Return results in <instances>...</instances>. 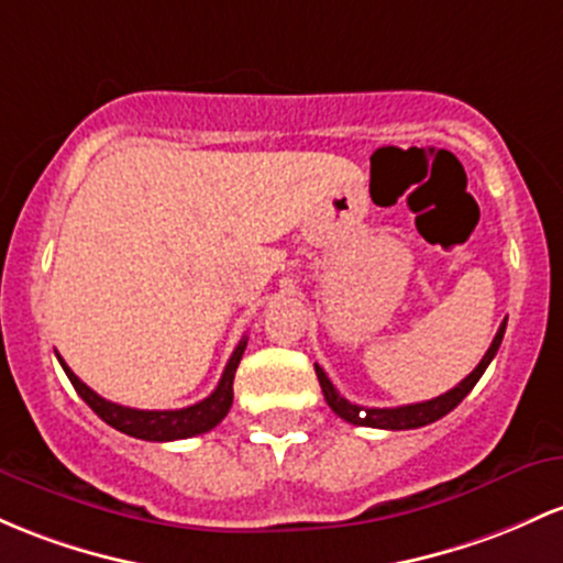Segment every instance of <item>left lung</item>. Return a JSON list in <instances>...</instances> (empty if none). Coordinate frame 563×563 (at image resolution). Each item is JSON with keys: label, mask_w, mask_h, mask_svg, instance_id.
<instances>
[{"label": "left lung", "mask_w": 563, "mask_h": 563, "mask_svg": "<svg viewBox=\"0 0 563 563\" xmlns=\"http://www.w3.org/2000/svg\"><path fill=\"white\" fill-rule=\"evenodd\" d=\"M505 325H508V320H503V325H499V331H497V336H494L492 347L486 350V355L481 357L478 366H475L473 372L460 382V385L452 387V390H449V393L438 395V398L422 400V404L398 406V409H366V406L350 404L347 398H342V395L336 393V387L331 385V379H329V376H325V372L318 366V363H314V374H318L320 390H323V395H325V404H329L331 411L339 413V417H342L344 422L361 424V428H379V430H413V428H424V424H430V422H435V419L446 417V413L452 411V409H456V406L462 404V398H465V395L473 390L475 382H478L481 376H484L486 366H489L492 357L497 355L499 344H503Z\"/></svg>", "instance_id": "8db88e82"}]
</instances>
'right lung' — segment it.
I'll return each instance as SVG.
<instances>
[{
  "instance_id": "1",
  "label": "right lung",
  "mask_w": 563,
  "mask_h": 563,
  "mask_svg": "<svg viewBox=\"0 0 563 563\" xmlns=\"http://www.w3.org/2000/svg\"><path fill=\"white\" fill-rule=\"evenodd\" d=\"M245 344L249 339H240V344L234 347L230 363H227L224 374H221L219 387L208 395L206 400L200 404L187 406V409H173V411H144V409H131V406H120L111 404V400L101 398L98 393H92L77 374L71 372L69 366L64 363V357L58 355L60 366H64L66 376L74 385V390L79 393V398L90 406L103 422L111 424L114 430L125 432V435L141 438V441H178V438H191L200 435V432L213 430L221 419L227 417V411L232 409V382H234V372L240 366V357H243Z\"/></svg>"
}]
</instances>
